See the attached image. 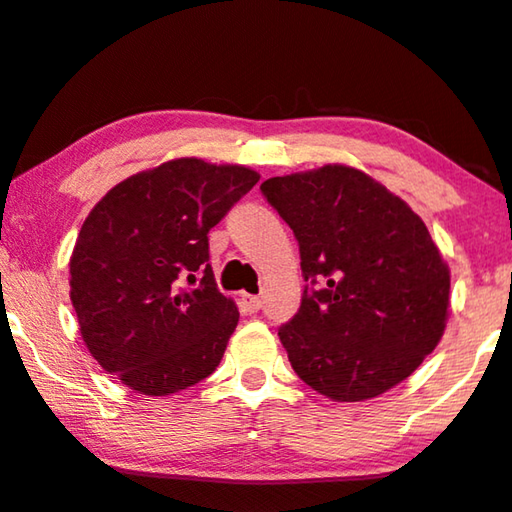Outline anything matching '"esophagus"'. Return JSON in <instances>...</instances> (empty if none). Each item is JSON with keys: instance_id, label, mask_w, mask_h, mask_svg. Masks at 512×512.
Listing matches in <instances>:
<instances>
[{"instance_id": "esophagus-1", "label": "esophagus", "mask_w": 512, "mask_h": 512, "mask_svg": "<svg viewBox=\"0 0 512 512\" xmlns=\"http://www.w3.org/2000/svg\"><path fill=\"white\" fill-rule=\"evenodd\" d=\"M241 304L248 313H257L262 309V299L257 295H241Z\"/></svg>"}]
</instances>
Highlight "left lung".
Instances as JSON below:
<instances>
[{
  "mask_svg": "<svg viewBox=\"0 0 512 512\" xmlns=\"http://www.w3.org/2000/svg\"><path fill=\"white\" fill-rule=\"evenodd\" d=\"M262 194L302 255V306L278 330L292 370L337 403L377 398L410 377L445 332L449 267L426 224L363 170L269 177Z\"/></svg>",
  "mask_w": 512,
  "mask_h": 512,
  "instance_id": "obj_1",
  "label": "left lung"
}]
</instances>
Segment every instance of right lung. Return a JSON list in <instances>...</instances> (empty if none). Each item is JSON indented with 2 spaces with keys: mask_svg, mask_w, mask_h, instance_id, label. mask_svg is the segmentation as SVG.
Segmentation results:
<instances>
[{
  "mask_svg": "<svg viewBox=\"0 0 512 512\" xmlns=\"http://www.w3.org/2000/svg\"><path fill=\"white\" fill-rule=\"evenodd\" d=\"M257 180L252 168L187 156L126 177L95 203L70 257V299L107 374L170 395L215 372L238 309L217 290L208 231Z\"/></svg>",
  "mask_w": 512,
  "mask_h": 512,
  "instance_id": "obj_1",
  "label": "right lung"
}]
</instances>
